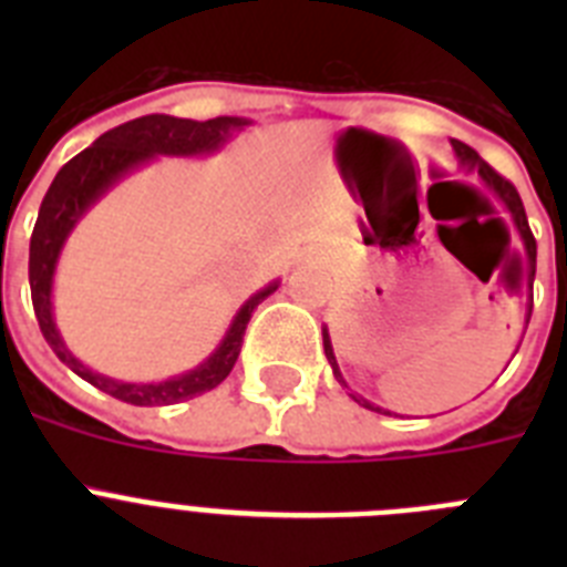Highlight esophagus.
Wrapping results in <instances>:
<instances>
[{"instance_id":"obj_1","label":"esophagus","mask_w":567,"mask_h":567,"mask_svg":"<svg viewBox=\"0 0 567 567\" xmlns=\"http://www.w3.org/2000/svg\"><path fill=\"white\" fill-rule=\"evenodd\" d=\"M307 260H309V255H303V258H300V264H307Z\"/></svg>"}]
</instances>
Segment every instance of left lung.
<instances>
[{
  "mask_svg": "<svg viewBox=\"0 0 567 567\" xmlns=\"http://www.w3.org/2000/svg\"><path fill=\"white\" fill-rule=\"evenodd\" d=\"M452 150H454V155H457L460 167H463L465 173H477L480 182H483L485 187L491 189V193L497 195L499 204L505 207V213L511 215V224H514V229H517L519 240H523L525 260H528V280H525V284H528V309H525V323H528V318H530V284H534V272H537V240H534V235H530V229H528V218H525V207H523V202H519V193L514 189V184L505 182L503 175L494 173V169H491L488 164H485L483 158H480V155L468 147V144L452 138ZM323 352H327V360H329V365H332V374L338 378V383L349 389V383H346L343 374H340V365H338V358H334L332 338H329L327 327H323ZM349 398H352L358 405H363V409H369V412L389 414L385 409H380L378 403L365 400L363 394L352 392V389H349Z\"/></svg>",
  "mask_w": 567,
  "mask_h": 567,
  "instance_id": "1",
  "label": "left lung"
}]
</instances>
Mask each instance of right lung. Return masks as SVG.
Returning a JSON list of instances; mask_svg holds the SVG:
<instances>
[{"instance_id":"obj_1","label":"right lung","mask_w":567,"mask_h":567,"mask_svg":"<svg viewBox=\"0 0 567 567\" xmlns=\"http://www.w3.org/2000/svg\"><path fill=\"white\" fill-rule=\"evenodd\" d=\"M249 124L252 122L244 115H218V118H207V122L175 118V115L164 113L142 115V118H133L122 127H113L99 135L87 150H82L76 158H70L50 184L42 207H39L37 227L30 235L28 272L33 309H37L39 329H42L50 349L56 352V358L68 365L70 372H76L90 385H96L99 392L133 405H169L209 392L233 372L255 307L280 287V280H269L267 287H260L258 292H252L240 303L224 338L195 369L164 380H150V383L110 378V374L90 369L87 363H82L76 354L70 352V346L64 343L56 327V315H53V284H56L59 258H62L70 233L115 184L124 182L135 169L153 164L155 158H204V155L218 153L233 142V135L247 130Z\"/></svg>"}]
</instances>
